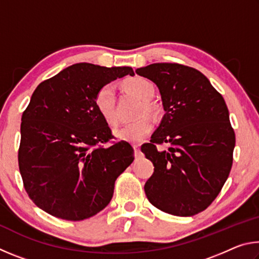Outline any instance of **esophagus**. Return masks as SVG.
Instances as JSON below:
<instances>
[{
    "instance_id": "34e87169",
    "label": "esophagus",
    "mask_w": 259,
    "mask_h": 259,
    "mask_svg": "<svg viewBox=\"0 0 259 259\" xmlns=\"http://www.w3.org/2000/svg\"><path fill=\"white\" fill-rule=\"evenodd\" d=\"M134 150H135V156L138 157L140 155V150L138 145H134Z\"/></svg>"
}]
</instances>
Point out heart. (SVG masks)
<instances>
[{
    "label": "heart",
    "instance_id": "heart-1",
    "mask_svg": "<svg viewBox=\"0 0 259 259\" xmlns=\"http://www.w3.org/2000/svg\"><path fill=\"white\" fill-rule=\"evenodd\" d=\"M124 88L129 94L143 100L142 114L146 113L148 115H156L157 107L155 104L150 102L154 96V85L151 81L144 77H134L124 82ZM115 87L112 83L103 85L95 96V106L103 119L108 124L116 123V111H115ZM153 123L147 116L140 117L139 120L119 126L114 130V134L119 139L130 143H139L145 139L152 133Z\"/></svg>",
    "mask_w": 259,
    "mask_h": 259
}]
</instances>
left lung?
<instances>
[{
	"label": "left lung",
	"mask_w": 259,
	"mask_h": 259,
	"mask_svg": "<svg viewBox=\"0 0 259 259\" xmlns=\"http://www.w3.org/2000/svg\"><path fill=\"white\" fill-rule=\"evenodd\" d=\"M136 73L159 88L164 116L142 152L154 164L144 190L175 216H194L217 198L233 163L235 134L223 96L198 69L157 63ZM169 145L161 151L158 146Z\"/></svg>",
	"instance_id": "1"
}]
</instances>
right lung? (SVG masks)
Returning a JSON list of instances; mask_svg holds the SVG:
<instances>
[{
  "label": "right lung",
  "mask_w": 259,
  "mask_h": 259,
  "mask_svg": "<svg viewBox=\"0 0 259 259\" xmlns=\"http://www.w3.org/2000/svg\"><path fill=\"white\" fill-rule=\"evenodd\" d=\"M128 74H135L131 67L78 63L33 93L21 116L18 163L29 199L51 216L76 222L102 211L116 178L133 163L134 148L111 142L95 106L100 88Z\"/></svg>",
  "instance_id": "obj_1"
}]
</instances>
